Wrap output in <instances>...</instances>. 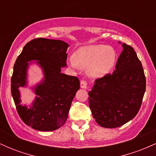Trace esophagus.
<instances>
[{
  "label": "esophagus",
  "instance_id": "obj_1",
  "mask_svg": "<svg viewBox=\"0 0 156 156\" xmlns=\"http://www.w3.org/2000/svg\"><path fill=\"white\" fill-rule=\"evenodd\" d=\"M80 87L82 89H87V83L86 80H80Z\"/></svg>",
  "mask_w": 156,
  "mask_h": 156
}]
</instances>
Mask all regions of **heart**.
Instances as JSON below:
<instances>
[{
  "mask_svg": "<svg viewBox=\"0 0 156 156\" xmlns=\"http://www.w3.org/2000/svg\"><path fill=\"white\" fill-rule=\"evenodd\" d=\"M116 52L105 44H91L80 48L70 57L68 64L74 69H87V73L94 78L102 77L112 69L116 62Z\"/></svg>",
  "mask_w": 156,
  "mask_h": 156,
  "instance_id": "1",
  "label": "heart"
}]
</instances>
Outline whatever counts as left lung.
Here are the masks:
<instances>
[{
	"label": "left lung",
	"mask_w": 156,
	"mask_h": 156,
	"mask_svg": "<svg viewBox=\"0 0 156 156\" xmlns=\"http://www.w3.org/2000/svg\"><path fill=\"white\" fill-rule=\"evenodd\" d=\"M122 47L115 70L96 79L89 92L93 117L103 128H118L135 117L145 92V76L136 53L128 44Z\"/></svg>",
	"instance_id": "1"
}]
</instances>
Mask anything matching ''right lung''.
Returning a JSON list of instances; mask_svg holds the SVG:
<instances>
[{"label":"right lung","instance_id":"right-lung-1","mask_svg":"<svg viewBox=\"0 0 156 156\" xmlns=\"http://www.w3.org/2000/svg\"><path fill=\"white\" fill-rule=\"evenodd\" d=\"M69 44L61 40L37 38L23 48L14 65L11 91L20 117L27 125L41 131L61 128L67 119L71 103L80 88L76 76L61 73L67 66ZM37 60L44 69V80L35 87L37 95L31 109L20 105L19 87L26 85L27 62Z\"/></svg>","mask_w":156,"mask_h":156}]
</instances>
